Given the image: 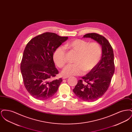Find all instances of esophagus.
I'll return each mask as SVG.
<instances>
[{"label":"esophagus","instance_id":"34e87169","mask_svg":"<svg viewBox=\"0 0 132 132\" xmlns=\"http://www.w3.org/2000/svg\"><path fill=\"white\" fill-rule=\"evenodd\" d=\"M68 78H69V77H68V76H64V77H63L62 79H67Z\"/></svg>","mask_w":132,"mask_h":132}]
</instances>
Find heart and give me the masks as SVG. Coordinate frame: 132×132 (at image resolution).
Instances as JSON below:
<instances>
[{
  "label": "heart",
  "mask_w": 132,
  "mask_h": 132,
  "mask_svg": "<svg viewBox=\"0 0 132 132\" xmlns=\"http://www.w3.org/2000/svg\"><path fill=\"white\" fill-rule=\"evenodd\" d=\"M66 50L76 53L74 63L67 65L62 71L64 76L80 75L87 74L94 69L100 62L102 55L101 45L97 42H89L81 39H75L67 43L64 47L59 46L54 52L53 58L57 66L61 68L67 62Z\"/></svg>",
  "instance_id": "obj_1"
}]
</instances>
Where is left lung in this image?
Returning <instances> with one entry per match:
<instances>
[{
	"mask_svg": "<svg viewBox=\"0 0 132 132\" xmlns=\"http://www.w3.org/2000/svg\"><path fill=\"white\" fill-rule=\"evenodd\" d=\"M84 38H90L102 46V56L94 69L78 81L73 92L80 99L87 102L96 101L105 93L111 83L115 65L113 48L108 40L96 33H89Z\"/></svg>",
	"mask_w": 132,
	"mask_h": 132,
	"instance_id": "1",
	"label": "left lung"
}]
</instances>
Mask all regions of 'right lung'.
<instances>
[{"label":"right lung","instance_id":"obj_1","mask_svg":"<svg viewBox=\"0 0 132 132\" xmlns=\"http://www.w3.org/2000/svg\"><path fill=\"white\" fill-rule=\"evenodd\" d=\"M68 38L46 32L32 38L27 44L20 68L25 88L34 98L45 100L56 93L62 80L50 81L59 73L53 55L57 48Z\"/></svg>","mask_w":132,"mask_h":132}]
</instances>
